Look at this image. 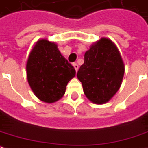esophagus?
<instances>
[{"label":"esophagus","instance_id":"1","mask_svg":"<svg viewBox=\"0 0 148 148\" xmlns=\"http://www.w3.org/2000/svg\"><path fill=\"white\" fill-rule=\"evenodd\" d=\"M73 67H74V68H75V70H76V72H77L78 71V69H79V66H78V64L77 63H73Z\"/></svg>","mask_w":148,"mask_h":148}]
</instances>
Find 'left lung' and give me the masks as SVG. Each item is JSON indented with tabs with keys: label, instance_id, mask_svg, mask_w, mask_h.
<instances>
[{
	"label": "left lung",
	"instance_id": "8db88e82",
	"mask_svg": "<svg viewBox=\"0 0 148 148\" xmlns=\"http://www.w3.org/2000/svg\"><path fill=\"white\" fill-rule=\"evenodd\" d=\"M125 64L116 45L103 37L91 45L77 72L87 99L103 104L116 94L122 83Z\"/></svg>",
	"mask_w": 148,
	"mask_h": 148
}]
</instances>
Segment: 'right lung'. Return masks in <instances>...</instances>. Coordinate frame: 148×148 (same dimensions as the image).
<instances>
[{"mask_svg": "<svg viewBox=\"0 0 148 148\" xmlns=\"http://www.w3.org/2000/svg\"><path fill=\"white\" fill-rule=\"evenodd\" d=\"M27 77L34 95L47 103L59 100L65 94L76 70L58 50L54 42L41 39L36 41L28 55Z\"/></svg>", "mask_w": 148, "mask_h": 148, "instance_id": "1", "label": "right lung"}]
</instances>
